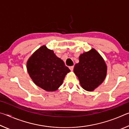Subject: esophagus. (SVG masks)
Returning <instances> with one entry per match:
<instances>
[{
    "instance_id": "34e87169",
    "label": "esophagus",
    "mask_w": 129,
    "mask_h": 129,
    "mask_svg": "<svg viewBox=\"0 0 129 129\" xmlns=\"http://www.w3.org/2000/svg\"><path fill=\"white\" fill-rule=\"evenodd\" d=\"M69 68L70 69V70H71V71H72L73 70V68H74V66H71V67H69Z\"/></svg>"
}]
</instances>
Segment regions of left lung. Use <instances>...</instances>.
<instances>
[{"instance_id": "8db88e82", "label": "left lung", "mask_w": 129, "mask_h": 129, "mask_svg": "<svg viewBox=\"0 0 129 129\" xmlns=\"http://www.w3.org/2000/svg\"><path fill=\"white\" fill-rule=\"evenodd\" d=\"M83 89L93 91L104 81L106 76L107 67L101 55L94 49L81 54L79 62L74 67Z\"/></svg>"}]
</instances>
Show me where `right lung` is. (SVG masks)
<instances>
[{"label":"right lung","mask_w":129,"mask_h":129,"mask_svg":"<svg viewBox=\"0 0 129 129\" xmlns=\"http://www.w3.org/2000/svg\"><path fill=\"white\" fill-rule=\"evenodd\" d=\"M27 68L35 84L48 91L56 90L70 72L64 61L45 45L37 50L28 59Z\"/></svg>","instance_id":"add662e5"}]
</instances>
